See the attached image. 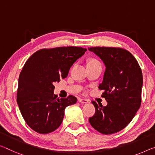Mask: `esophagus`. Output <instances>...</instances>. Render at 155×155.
<instances>
[{"instance_id": "obj_1", "label": "esophagus", "mask_w": 155, "mask_h": 155, "mask_svg": "<svg viewBox=\"0 0 155 155\" xmlns=\"http://www.w3.org/2000/svg\"><path fill=\"white\" fill-rule=\"evenodd\" d=\"M78 102L79 103H81V104H87V103H88L89 101H88V100H87V99H78Z\"/></svg>"}]
</instances>
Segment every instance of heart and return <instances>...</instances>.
Masks as SVG:
<instances>
[{"label":"heart","mask_w":155,"mask_h":155,"mask_svg":"<svg viewBox=\"0 0 155 155\" xmlns=\"http://www.w3.org/2000/svg\"><path fill=\"white\" fill-rule=\"evenodd\" d=\"M92 61H94V60H92Z\"/></svg>","instance_id":"1"}]
</instances>
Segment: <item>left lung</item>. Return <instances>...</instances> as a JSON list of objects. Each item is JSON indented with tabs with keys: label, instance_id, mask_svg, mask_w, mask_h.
<instances>
[{
	"label": "left lung",
	"instance_id": "left-lung-1",
	"mask_svg": "<svg viewBox=\"0 0 155 155\" xmlns=\"http://www.w3.org/2000/svg\"><path fill=\"white\" fill-rule=\"evenodd\" d=\"M103 61L105 66L104 79L99 86L107 105L95 101V114L90 124L98 132L111 134L125 128L135 116L141 103L143 75L133 55L117 48H88Z\"/></svg>",
	"mask_w": 155,
	"mask_h": 155
}]
</instances>
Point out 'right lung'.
Returning <instances> with one entry per match:
<instances>
[{"label":"right lung","instance_id":"right-lung-1","mask_svg":"<svg viewBox=\"0 0 155 155\" xmlns=\"http://www.w3.org/2000/svg\"><path fill=\"white\" fill-rule=\"evenodd\" d=\"M86 51L73 46L42 49L25 63L18 78L17 104L33 130L40 134L54 131L63 121L66 107L77 103L72 95L57 98L53 83L67 77L74 63Z\"/></svg>","mask_w":155,"mask_h":155}]
</instances>
